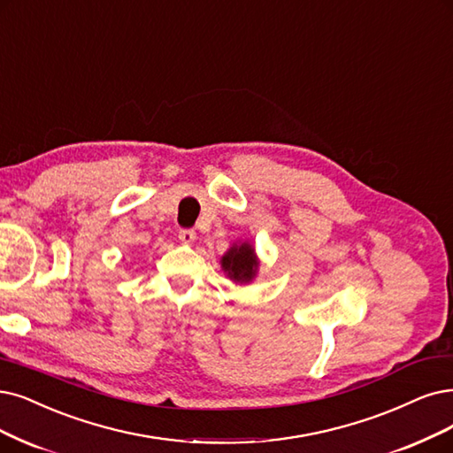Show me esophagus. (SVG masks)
I'll list each match as a JSON object with an SVG mask.
<instances>
[{
    "label": "esophagus",
    "instance_id": "1",
    "mask_svg": "<svg viewBox=\"0 0 453 453\" xmlns=\"http://www.w3.org/2000/svg\"><path fill=\"white\" fill-rule=\"evenodd\" d=\"M179 239L184 244H192L196 241V231L194 229H180L179 231Z\"/></svg>",
    "mask_w": 453,
    "mask_h": 453
}]
</instances>
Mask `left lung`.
<instances>
[{"instance_id": "1", "label": "left lung", "mask_w": 453, "mask_h": 453, "mask_svg": "<svg viewBox=\"0 0 453 453\" xmlns=\"http://www.w3.org/2000/svg\"><path fill=\"white\" fill-rule=\"evenodd\" d=\"M222 271L235 283H250L259 269V259L252 244H233L222 256Z\"/></svg>"}]
</instances>
